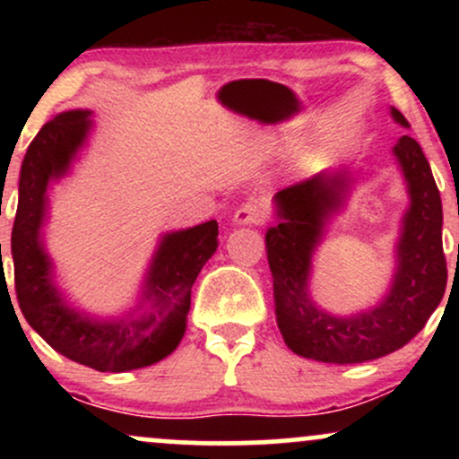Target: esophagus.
I'll use <instances>...</instances> for the list:
<instances>
[{"label":"esophagus","instance_id":"obj_1","mask_svg":"<svg viewBox=\"0 0 459 459\" xmlns=\"http://www.w3.org/2000/svg\"><path fill=\"white\" fill-rule=\"evenodd\" d=\"M233 220H235V224H239V226L263 224L267 220V212L261 203L250 200V203H244L239 209H237Z\"/></svg>","mask_w":459,"mask_h":459}]
</instances>
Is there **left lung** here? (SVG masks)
<instances>
[{
    "label": "left lung",
    "mask_w": 459,
    "mask_h": 459,
    "mask_svg": "<svg viewBox=\"0 0 459 459\" xmlns=\"http://www.w3.org/2000/svg\"><path fill=\"white\" fill-rule=\"evenodd\" d=\"M393 118L408 120L393 108ZM410 192L397 246V272L380 307L356 317H332L308 299L310 256L325 218L341 207L351 178L345 170L317 172L276 194L278 226L267 230L265 250L272 270L273 302L284 343L298 356L319 362L354 365L402 350L438 308L446 287L442 250V203L419 142L402 135L394 144Z\"/></svg>",
    "instance_id": "1"
}]
</instances>
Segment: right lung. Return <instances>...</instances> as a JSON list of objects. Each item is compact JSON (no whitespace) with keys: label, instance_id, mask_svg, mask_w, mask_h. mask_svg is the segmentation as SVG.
Returning <instances> with one entry per match:
<instances>
[{"label":"right lung","instance_id":"obj_1","mask_svg":"<svg viewBox=\"0 0 459 459\" xmlns=\"http://www.w3.org/2000/svg\"><path fill=\"white\" fill-rule=\"evenodd\" d=\"M91 112L57 114L43 125L19 178V207L13 226L14 291L28 324L62 356L97 371H131L149 367L175 351L186 334L192 284L218 247V222L163 237L146 276L144 313L120 321H97L68 308L51 282V263L39 233L45 220V192L62 177L91 129ZM2 259V246H0Z\"/></svg>","mask_w":459,"mask_h":459}]
</instances>
